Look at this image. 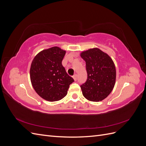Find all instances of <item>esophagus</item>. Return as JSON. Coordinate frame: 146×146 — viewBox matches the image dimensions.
I'll return each instance as SVG.
<instances>
[{"instance_id":"1","label":"esophagus","mask_w":146,"mask_h":146,"mask_svg":"<svg viewBox=\"0 0 146 146\" xmlns=\"http://www.w3.org/2000/svg\"><path fill=\"white\" fill-rule=\"evenodd\" d=\"M77 78H78V77H77V74H75L74 76H73V78L74 79V80H75V81H77Z\"/></svg>"}]
</instances>
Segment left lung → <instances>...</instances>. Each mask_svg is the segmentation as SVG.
<instances>
[{
    "label": "left lung",
    "instance_id": "left-lung-1",
    "mask_svg": "<svg viewBox=\"0 0 146 146\" xmlns=\"http://www.w3.org/2000/svg\"><path fill=\"white\" fill-rule=\"evenodd\" d=\"M88 78L80 86L83 96L90 101L99 102L111 93L115 85L116 71L113 60L98 48L82 52Z\"/></svg>",
    "mask_w": 146,
    "mask_h": 146
}]
</instances>
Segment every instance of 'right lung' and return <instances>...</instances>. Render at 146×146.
<instances>
[{"label": "right lung", "mask_w": 146, "mask_h": 146, "mask_svg": "<svg viewBox=\"0 0 146 146\" xmlns=\"http://www.w3.org/2000/svg\"><path fill=\"white\" fill-rule=\"evenodd\" d=\"M66 50L52 47L35 56L30 69V80L36 93L50 102L62 99L68 93L74 79L62 65Z\"/></svg>", "instance_id": "1"}]
</instances>
